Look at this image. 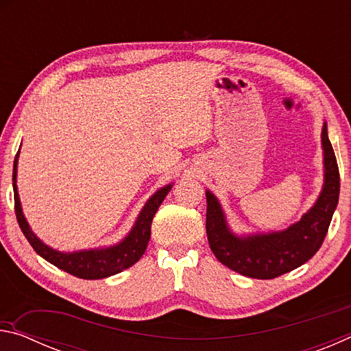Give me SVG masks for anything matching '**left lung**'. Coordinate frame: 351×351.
<instances>
[{"label":"left lung","instance_id":"left-lung-1","mask_svg":"<svg viewBox=\"0 0 351 351\" xmlns=\"http://www.w3.org/2000/svg\"><path fill=\"white\" fill-rule=\"evenodd\" d=\"M322 147L325 182L320 197L300 221L282 232L234 235L228 228L217 198L210 192L206 193L207 240L213 255L224 266L241 276L268 280L299 268L319 251L328 232L341 189L339 169L326 133V123L322 128Z\"/></svg>","mask_w":351,"mask_h":351}]
</instances>
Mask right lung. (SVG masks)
Returning a JSON list of instances; mask_svg holds the SVG:
<instances>
[{
    "label": "right lung",
    "instance_id": "right-lung-1",
    "mask_svg": "<svg viewBox=\"0 0 351 351\" xmlns=\"http://www.w3.org/2000/svg\"><path fill=\"white\" fill-rule=\"evenodd\" d=\"M20 152V150H19ZM19 156V153H16ZM14 199H15V215L16 221H19L23 234L31 243L34 251L38 255H41L45 260L49 261L57 268L63 269L71 276H75L79 278H86V280H96V278H105L110 276H114L117 272H122L123 269L133 266L142 255H144L148 240H150L152 234V221L154 213H156L158 207L165 198V195L169 193L171 189L170 186H165L161 190H158L153 197L148 199L144 209H142L141 215L136 221L134 228L132 229L125 240L119 243L116 246L106 247V249H91V251H80V252H58L54 249L46 246L45 243H41L37 237L29 228L25 215H23L19 192H16V158L14 161Z\"/></svg>",
    "mask_w": 351,
    "mask_h": 351
}]
</instances>
